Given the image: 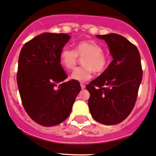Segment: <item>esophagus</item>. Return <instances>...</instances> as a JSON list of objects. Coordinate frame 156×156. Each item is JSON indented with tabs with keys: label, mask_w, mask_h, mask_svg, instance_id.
<instances>
[{
	"label": "esophagus",
	"mask_w": 156,
	"mask_h": 156,
	"mask_svg": "<svg viewBox=\"0 0 156 156\" xmlns=\"http://www.w3.org/2000/svg\"><path fill=\"white\" fill-rule=\"evenodd\" d=\"M80 86H81V89H84L85 88H86V86H85V85L83 84V83H81V84H80Z\"/></svg>",
	"instance_id": "obj_1"
}]
</instances>
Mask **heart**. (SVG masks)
<instances>
[{
	"mask_svg": "<svg viewBox=\"0 0 156 156\" xmlns=\"http://www.w3.org/2000/svg\"><path fill=\"white\" fill-rule=\"evenodd\" d=\"M78 57L83 58V67L75 69L70 78L79 82H85L92 76V72L101 73L107 69L109 58L104 53L101 46L93 41H83L76 45L75 51L65 46L59 55L61 65L67 70H72L78 62Z\"/></svg>",
	"mask_w": 156,
	"mask_h": 156,
	"instance_id": "heart-1",
	"label": "heart"
}]
</instances>
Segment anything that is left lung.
Wrapping results in <instances>:
<instances>
[{"instance_id": "8db88e82", "label": "left lung", "mask_w": 156, "mask_h": 156, "mask_svg": "<svg viewBox=\"0 0 156 156\" xmlns=\"http://www.w3.org/2000/svg\"><path fill=\"white\" fill-rule=\"evenodd\" d=\"M96 36L105 41L113 60L86 86L90 113L101 124H119L131 113L137 100L143 77L140 55L137 48L121 35Z\"/></svg>"}]
</instances>
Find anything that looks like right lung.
I'll return each mask as SVG.
<instances>
[{
    "mask_svg": "<svg viewBox=\"0 0 156 156\" xmlns=\"http://www.w3.org/2000/svg\"><path fill=\"white\" fill-rule=\"evenodd\" d=\"M70 38L67 34H41L25 43L19 54L17 85L22 104L41 126L65 121L81 90L76 80L65 82L67 76L59 61Z\"/></svg>",
    "mask_w": 156,
    "mask_h": 156,
    "instance_id": "1",
    "label": "right lung"
}]
</instances>
